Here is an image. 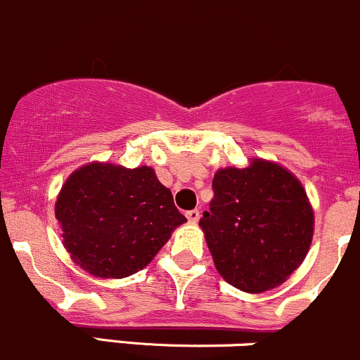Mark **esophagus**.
<instances>
[{
	"label": "esophagus",
	"mask_w": 360,
	"mask_h": 360,
	"mask_svg": "<svg viewBox=\"0 0 360 360\" xmlns=\"http://www.w3.org/2000/svg\"><path fill=\"white\" fill-rule=\"evenodd\" d=\"M186 217H188V221L191 222V224H196V222L200 221V210H188L186 212Z\"/></svg>",
	"instance_id": "esophagus-1"
}]
</instances>
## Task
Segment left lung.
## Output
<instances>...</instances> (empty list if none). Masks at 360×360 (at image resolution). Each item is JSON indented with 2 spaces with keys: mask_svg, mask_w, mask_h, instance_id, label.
<instances>
[{
  "mask_svg": "<svg viewBox=\"0 0 360 360\" xmlns=\"http://www.w3.org/2000/svg\"><path fill=\"white\" fill-rule=\"evenodd\" d=\"M212 188L200 228L219 274L247 293L285 283L314 236V210L300 181L276 162L253 158L245 169H219Z\"/></svg>",
  "mask_w": 360,
  "mask_h": 360,
  "instance_id": "8db88e82",
  "label": "left lung"
}]
</instances>
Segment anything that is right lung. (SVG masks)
I'll list each match as a JSON object with an SVG mask.
<instances>
[{"instance_id": "right-lung-1", "label": "right lung", "mask_w": 360, "mask_h": 360, "mask_svg": "<svg viewBox=\"0 0 360 360\" xmlns=\"http://www.w3.org/2000/svg\"><path fill=\"white\" fill-rule=\"evenodd\" d=\"M70 259L96 278H127L153 260L186 217L155 170L91 162L70 174L55 203Z\"/></svg>"}]
</instances>
